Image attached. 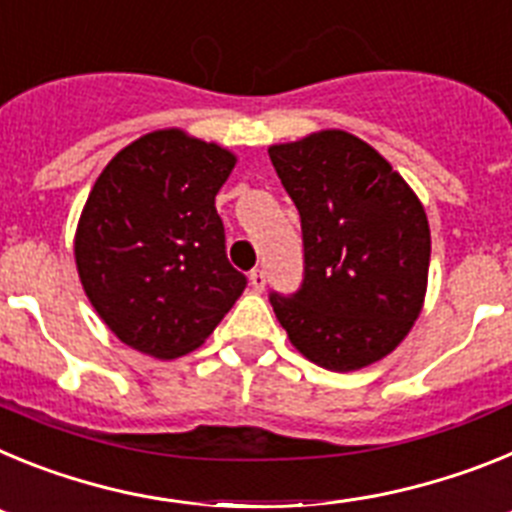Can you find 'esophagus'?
Returning <instances> with one entry per match:
<instances>
[{
	"mask_svg": "<svg viewBox=\"0 0 512 512\" xmlns=\"http://www.w3.org/2000/svg\"><path fill=\"white\" fill-rule=\"evenodd\" d=\"M248 282H251L253 292H264V287H266V271L264 269H253L251 274H248Z\"/></svg>",
	"mask_w": 512,
	"mask_h": 512,
	"instance_id": "esophagus-1",
	"label": "esophagus"
}]
</instances>
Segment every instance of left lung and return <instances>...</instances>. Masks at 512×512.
<instances>
[{
  "instance_id": "8db88e82",
  "label": "left lung",
  "mask_w": 512,
  "mask_h": 512,
  "mask_svg": "<svg viewBox=\"0 0 512 512\" xmlns=\"http://www.w3.org/2000/svg\"><path fill=\"white\" fill-rule=\"evenodd\" d=\"M295 202L305 279L271 292L292 346L330 372H356L392 354L423 307L431 228L408 182L369 143L320 130L269 148Z\"/></svg>"
}]
</instances>
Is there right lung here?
Segmentation results:
<instances>
[{
    "instance_id": "right-lung-1",
    "label": "right lung",
    "mask_w": 512,
    "mask_h": 512,
    "mask_svg": "<svg viewBox=\"0 0 512 512\" xmlns=\"http://www.w3.org/2000/svg\"><path fill=\"white\" fill-rule=\"evenodd\" d=\"M235 156L184 130L133 140L104 166L76 228L81 287L125 346L176 359L205 343L246 289L215 194Z\"/></svg>"
}]
</instances>
